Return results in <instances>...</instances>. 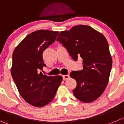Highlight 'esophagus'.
Segmentation results:
<instances>
[{"label":"esophagus","instance_id":"obj_1","mask_svg":"<svg viewBox=\"0 0 124 124\" xmlns=\"http://www.w3.org/2000/svg\"><path fill=\"white\" fill-rule=\"evenodd\" d=\"M69 77H69V75H63V80H67V79L69 78Z\"/></svg>","mask_w":124,"mask_h":124}]
</instances>
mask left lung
Returning <instances> with one entry per match:
<instances>
[{"instance_id": "8db88e82", "label": "left lung", "mask_w": 124, "mask_h": 124, "mask_svg": "<svg viewBox=\"0 0 124 124\" xmlns=\"http://www.w3.org/2000/svg\"><path fill=\"white\" fill-rule=\"evenodd\" d=\"M56 41L63 44L74 61L78 56L83 59V69L70 74L77 82L74 95L84 103L97 99L108 85L112 68L107 39L89 26L78 25L61 31Z\"/></svg>"}]
</instances>
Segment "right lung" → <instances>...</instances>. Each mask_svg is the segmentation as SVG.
<instances>
[{
	"label": "right lung",
	"instance_id": "1",
	"mask_svg": "<svg viewBox=\"0 0 124 124\" xmlns=\"http://www.w3.org/2000/svg\"><path fill=\"white\" fill-rule=\"evenodd\" d=\"M58 31L39 30L26 36L13 54L11 74L22 98L31 105L42 107L53 101L63 77L47 76L43 52L56 40Z\"/></svg>",
	"mask_w": 124,
	"mask_h": 124
}]
</instances>
